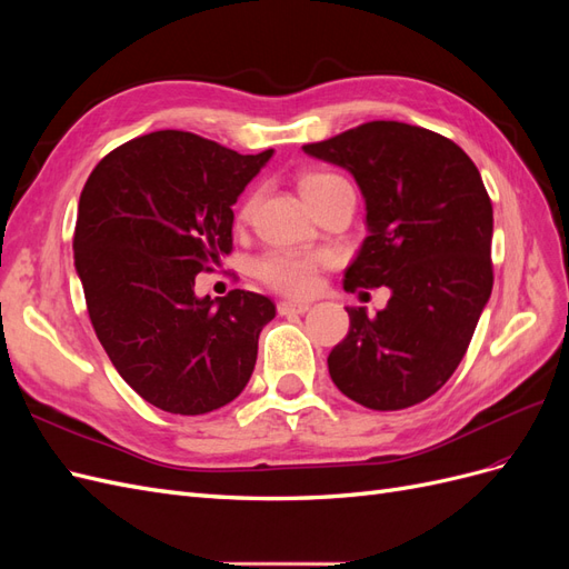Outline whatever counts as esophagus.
I'll list each match as a JSON object with an SVG mask.
<instances>
[{
	"label": "esophagus",
	"mask_w": 569,
	"mask_h": 569,
	"mask_svg": "<svg viewBox=\"0 0 569 569\" xmlns=\"http://www.w3.org/2000/svg\"><path fill=\"white\" fill-rule=\"evenodd\" d=\"M308 308H311V303H306V301H291V299H284V301H280L278 303V311H280V316H291V313H306Z\"/></svg>",
	"instance_id": "esophagus-1"
}]
</instances>
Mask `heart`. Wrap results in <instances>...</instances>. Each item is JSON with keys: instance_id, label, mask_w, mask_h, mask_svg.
Masks as SVG:
<instances>
[{"instance_id": "1", "label": "heart", "mask_w": 569, "mask_h": 569, "mask_svg": "<svg viewBox=\"0 0 569 569\" xmlns=\"http://www.w3.org/2000/svg\"><path fill=\"white\" fill-rule=\"evenodd\" d=\"M339 180L330 173H311L301 180V194L303 199L311 197L313 192L327 182ZM251 213V199L242 203L239 209V220H247ZM258 274L270 287L284 291V295L303 297L311 295L316 289V274H318V256L308 251H274L268 253L261 263H258Z\"/></svg>"}]
</instances>
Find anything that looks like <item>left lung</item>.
<instances>
[{
  "label": "left lung",
  "instance_id": "obj_1",
  "mask_svg": "<svg viewBox=\"0 0 569 569\" xmlns=\"http://www.w3.org/2000/svg\"><path fill=\"white\" fill-rule=\"evenodd\" d=\"M308 157L353 176L368 237L343 289L389 287L387 308H347L349 335L327 358L332 382L372 410L429 399L456 372L489 303L493 209L477 166L446 137L372 120Z\"/></svg>",
  "mask_w": 569,
  "mask_h": 569
}]
</instances>
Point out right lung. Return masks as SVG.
Returning <instances> with one entry per match:
<instances>
[{
  "mask_svg": "<svg viewBox=\"0 0 569 569\" xmlns=\"http://www.w3.org/2000/svg\"><path fill=\"white\" fill-rule=\"evenodd\" d=\"M159 130L113 149L84 182L76 272L101 347L151 406L203 416L234 401L274 303L253 291L197 297L232 249V206L272 159Z\"/></svg>",
  "mask_w": 569,
  "mask_h": 569,
  "instance_id": "1",
  "label": "right lung"
}]
</instances>
